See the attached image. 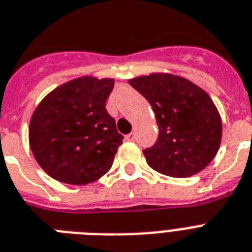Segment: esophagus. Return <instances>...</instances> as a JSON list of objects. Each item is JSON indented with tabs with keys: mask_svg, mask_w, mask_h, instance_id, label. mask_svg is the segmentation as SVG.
<instances>
[{
	"mask_svg": "<svg viewBox=\"0 0 252 252\" xmlns=\"http://www.w3.org/2000/svg\"><path fill=\"white\" fill-rule=\"evenodd\" d=\"M126 140L129 141V142H132V141L136 140V136H134V133H129V134H126Z\"/></svg>",
	"mask_w": 252,
	"mask_h": 252,
	"instance_id": "34e87169",
	"label": "esophagus"
}]
</instances>
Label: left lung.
Listing matches in <instances>:
<instances>
[{"instance_id": "left-lung-1", "label": "left lung", "mask_w": 252, "mask_h": 252, "mask_svg": "<svg viewBox=\"0 0 252 252\" xmlns=\"http://www.w3.org/2000/svg\"><path fill=\"white\" fill-rule=\"evenodd\" d=\"M154 110L159 136L144 150L157 172L184 179L204 169L216 157L222 136L221 118L206 92L185 77L154 72L129 80Z\"/></svg>"}]
</instances>
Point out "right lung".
Instances as JSON below:
<instances>
[{
	"instance_id": "add662e5",
	"label": "right lung",
	"mask_w": 252,
	"mask_h": 252,
	"mask_svg": "<svg viewBox=\"0 0 252 252\" xmlns=\"http://www.w3.org/2000/svg\"><path fill=\"white\" fill-rule=\"evenodd\" d=\"M114 79L81 76L52 91L30 123L34 159L59 183L87 185L110 171L123 136L106 101Z\"/></svg>"
}]
</instances>
